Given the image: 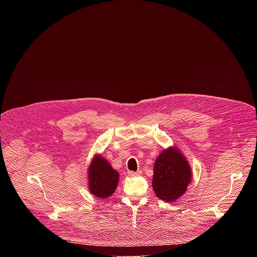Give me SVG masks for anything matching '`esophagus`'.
<instances>
[{"mask_svg": "<svg viewBox=\"0 0 257 257\" xmlns=\"http://www.w3.org/2000/svg\"><path fill=\"white\" fill-rule=\"evenodd\" d=\"M128 174H129V176H138V175H140V174H141V172H140V171H137V172L129 171V172H128Z\"/></svg>", "mask_w": 257, "mask_h": 257, "instance_id": "1", "label": "esophagus"}]
</instances>
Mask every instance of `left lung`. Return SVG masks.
Returning <instances> with one entry per match:
<instances>
[{"label": "left lung", "mask_w": 257, "mask_h": 257, "mask_svg": "<svg viewBox=\"0 0 257 257\" xmlns=\"http://www.w3.org/2000/svg\"><path fill=\"white\" fill-rule=\"evenodd\" d=\"M191 176L188 162L182 154L177 149L166 150L155 163L154 190L162 200L175 201L185 193Z\"/></svg>", "instance_id": "left-lung-1"}]
</instances>
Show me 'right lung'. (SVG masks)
<instances>
[{
  "mask_svg": "<svg viewBox=\"0 0 257 257\" xmlns=\"http://www.w3.org/2000/svg\"><path fill=\"white\" fill-rule=\"evenodd\" d=\"M88 179L90 192L98 198H105L115 191L119 174L103 158L96 157L89 167Z\"/></svg>",
  "mask_w": 257,
  "mask_h": 257,
  "instance_id": "right-lung-1",
  "label": "right lung"
}]
</instances>
